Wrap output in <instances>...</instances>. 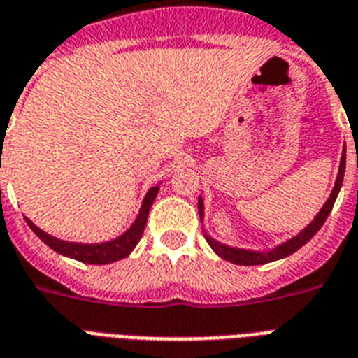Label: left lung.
I'll use <instances>...</instances> for the list:
<instances>
[{
    "label": "left lung",
    "instance_id": "8db88e82",
    "mask_svg": "<svg viewBox=\"0 0 358 358\" xmlns=\"http://www.w3.org/2000/svg\"><path fill=\"white\" fill-rule=\"evenodd\" d=\"M344 171H345V154L342 156V162H340V171H338V178H336V184H334V189L331 193V196L327 199V202L323 204L322 212L317 213L316 219L312 221L308 227H306L299 236H295L292 238L289 241L282 243L280 247H277L275 250L271 252H252V250H241V249H232V247H227V245H221L217 243L215 239L212 238H206L210 247H212L215 252H217L221 258L224 260L232 262V264H238V266H258V264H267V262H273V260H280V258H286L289 256L292 252H295L297 249H301L303 245L312 238V236L316 234L317 230L322 229L323 223H325V219L329 217V213L333 210L334 206V201H336V196H338V191L342 187V182H344ZM199 213L202 215V201L199 199Z\"/></svg>",
    "mask_w": 358,
    "mask_h": 358
}]
</instances>
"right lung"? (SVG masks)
I'll return each instance as SVG.
<instances>
[{
	"label": "right lung",
	"instance_id": "1",
	"mask_svg": "<svg viewBox=\"0 0 358 358\" xmlns=\"http://www.w3.org/2000/svg\"><path fill=\"white\" fill-rule=\"evenodd\" d=\"M157 191H159V185L156 187H152L145 196V202H143V206H141L139 217L131 224V229L126 232L124 236H120L119 239H115V241H108V243H100V245H81V243H69V241H61L57 238H52V236H48L46 232H42L38 227L31 223L29 219H25L27 224H29V229L35 232L38 238L44 241V243L53 249L59 255L70 256V258H74V260L85 262V264H111V262H117L120 258H126V256L134 250V247L139 243L141 236L145 232L146 227V219H148V212H150V206L154 199H156Z\"/></svg>",
	"mask_w": 358,
	"mask_h": 358
}]
</instances>
